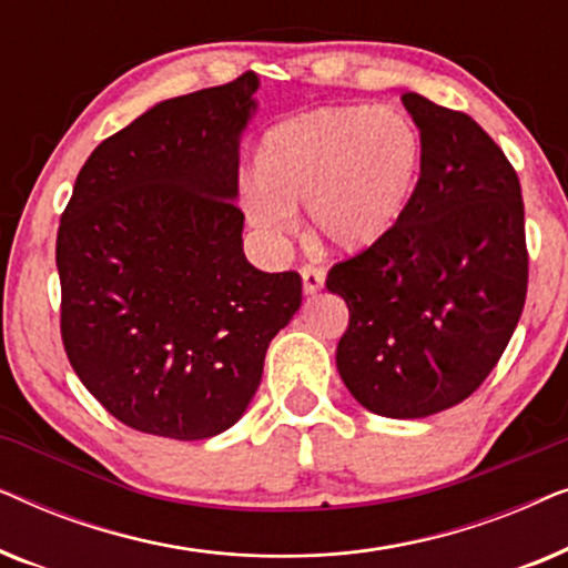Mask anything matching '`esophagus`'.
<instances>
[{
  "label": "esophagus",
  "mask_w": 568,
  "mask_h": 568,
  "mask_svg": "<svg viewBox=\"0 0 568 568\" xmlns=\"http://www.w3.org/2000/svg\"><path fill=\"white\" fill-rule=\"evenodd\" d=\"M300 274H302V290H305V294H310V297L323 290V284H325V271L323 268L305 266L300 271Z\"/></svg>",
  "instance_id": "1"
}]
</instances>
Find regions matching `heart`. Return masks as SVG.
<instances>
[{"mask_svg": "<svg viewBox=\"0 0 568 568\" xmlns=\"http://www.w3.org/2000/svg\"><path fill=\"white\" fill-rule=\"evenodd\" d=\"M422 134L398 108H317L263 134L255 181L245 183L247 222L271 243L292 235L305 206L315 245L362 253L395 227L422 170Z\"/></svg>", "mask_w": 568, "mask_h": 568, "instance_id": "b5f03b06", "label": "heart"}]
</instances>
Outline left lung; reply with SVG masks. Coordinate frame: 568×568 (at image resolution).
I'll list each match as a JSON object with an SVG mask.
<instances>
[{
  "instance_id": "left-lung-1",
  "label": "left lung",
  "mask_w": 568,
  "mask_h": 568,
  "mask_svg": "<svg viewBox=\"0 0 568 568\" xmlns=\"http://www.w3.org/2000/svg\"><path fill=\"white\" fill-rule=\"evenodd\" d=\"M400 100L424 150L414 196L325 286L348 307L336 348L348 393L377 416L424 418L468 398L517 328L525 206L509 160L470 115L418 92Z\"/></svg>"
}]
</instances>
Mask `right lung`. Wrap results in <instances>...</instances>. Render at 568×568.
<instances>
[{
  "label": "right lung",
  "instance_id": "1",
  "mask_svg": "<svg viewBox=\"0 0 568 568\" xmlns=\"http://www.w3.org/2000/svg\"><path fill=\"white\" fill-rule=\"evenodd\" d=\"M258 77L152 105L77 175L57 237L61 338L82 385L131 429L227 432L261 385L271 338L302 305L294 271L243 253L240 139Z\"/></svg>",
  "mask_w": 568,
  "mask_h": 568
}]
</instances>
